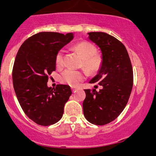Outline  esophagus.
Listing matches in <instances>:
<instances>
[{
  "label": "esophagus",
  "instance_id": "obj_1",
  "mask_svg": "<svg viewBox=\"0 0 156 156\" xmlns=\"http://www.w3.org/2000/svg\"><path fill=\"white\" fill-rule=\"evenodd\" d=\"M72 92H75V91L76 90V87H72Z\"/></svg>",
  "mask_w": 156,
  "mask_h": 156
}]
</instances>
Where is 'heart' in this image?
I'll return each mask as SVG.
<instances>
[{"label":"heart","mask_w":156,"mask_h":156,"mask_svg":"<svg viewBox=\"0 0 156 156\" xmlns=\"http://www.w3.org/2000/svg\"><path fill=\"white\" fill-rule=\"evenodd\" d=\"M73 49L78 52L84 59L83 65L90 73H97L102 66V58L95 55L97 48L88 41H81L76 44ZM56 66L57 69H62L64 66L63 52L59 51L56 56ZM86 74L83 71L66 69L60 75V81L62 83L69 84L72 87H76L81 81L85 78Z\"/></svg>","instance_id":"b5f03b06"}]
</instances>
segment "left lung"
<instances>
[{
    "label": "left lung",
    "instance_id": "obj_1",
    "mask_svg": "<svg viewBox=\"0 0 156 156\" xmlns=\"http://www.w3.org/2000/svg\"><path fill=\"white\" fill-rule=\"evenodd\" d=\"M88 38L100 48L103 60L90 83L102 88L98 92L84 90L83 112L91 124L104 125L114 121L126 106L133 87V69L125 45L115 37L105 32H89Z\"/></svg>",
    "mask_w": 156,
    "mask_h": 156
}]
</instances>
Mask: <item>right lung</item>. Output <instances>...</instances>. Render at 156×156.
<instances>
[{
	"mask_svg": "<svg viewBox=\"0 0 156 156\" xmlns=\"http://www.w3.org/2000/svg\"><path fill=\"white\" fill-rule=\"evenodd\" d=\"M73 37V33L39 32L25 41L16 56L12 69L16 95L26 115L39 125L59 122L72 94L68 85L52 88L47 83L48 75L56 70L58 52Z\"/></svg>",
	"mask_w": 156,
	"mask_h": 156,
	"instance_id": "obj_1",
	"label": "right lung"
}]
</instances>
